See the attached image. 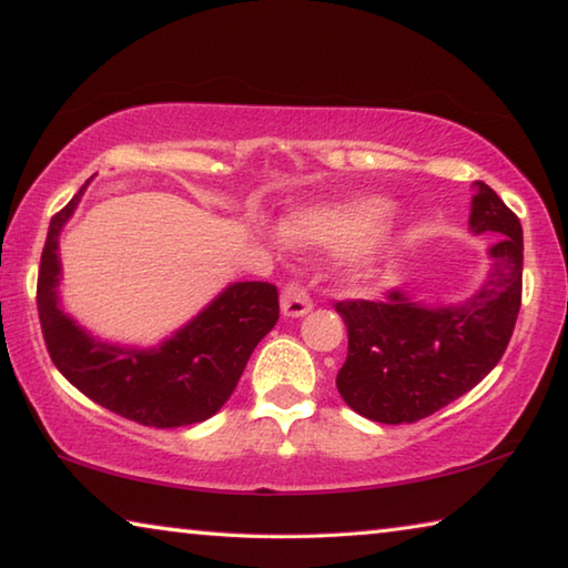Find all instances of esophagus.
Segmentation results:
<instances>
[{
    "label": "esophagus",
    "instance_id": "34e87169",
    "mask_svg": "<svg viewBox=\"0 0 568 568\" xmlns=\"http://www.w3.org/2000/svg\"><path fill=\"white\" fill-rule=\"evenodd\" d=\"M311 297H307V293L303 291L301 285H285V291L281 295V311L285 318H303L305 313H311Z\"/></svg>",
    "mask_w": 568,
    "mask_h": 568
}]
</instances>
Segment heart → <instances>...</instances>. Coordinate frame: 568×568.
Instances as JSON below:
<instances>
[{
  "mask_svg": "<svg viewBox=\"0 0 568 568\" xmlns=\"http://www.w3.org/2000/svg\"><path fill=\"white\" fill-rule=\"evenodd\" d=\"M386 203L376 197L355 203L307 205L291 210L281 223L287 245L297 247H335L348 245L345 271L353 277L376 275L388 261L390 227L383 223Z\"/></svg>",
  "mask_w": 568,
  "mask_h": 568,
  "instance_id": "b5f03b06",
  "label": "heart"
}]
</instances>
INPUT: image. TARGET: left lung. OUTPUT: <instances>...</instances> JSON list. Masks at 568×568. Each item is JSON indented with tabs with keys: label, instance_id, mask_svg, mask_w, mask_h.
I'll return each instance as SVG.
<instances>
[{
	"label": "left lung",
	"instance_id": "left-lung-1",
	"mask_svg": "<svg viewBox=\"0 0 568 568\" xmlns=\"http://www.w3.org/2000/svg\"><path fill=\"white\" fill-rule=\"evenodd\" d=\"M468 227L494 233L488 273L460 303L430 305L413 291L386 301L335 305L348 328V358L335 386L348 406L378 423H413L478 386L501 361L521 307L524 230L504 200L474 182Z\"/></svg>",
	"mask_w": 568,
	"mask_h": 568
}]
</instances>
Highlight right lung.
Instances as JSON below:
<instances>
[{
    "mask_svg": "<svg viewBox=\"0 0 568 568\" xmlns=\"http://www.w3.org/2000/svg\"><path fill=\"white\" fill-rule=\"evenodd\" d=\"M52 217L42 250L37 311L57 371L118 416L155 428L207 420L233 396L247 358L277 323L271 283H230L195 318L152 348L94 338L60 303V235L88 190Z\"/></svg>",
    "mask_w": 568,
    "mask_h": 568,
    "instance_id": "obj_1",
    "label": "right lung"
}]
</instances>
